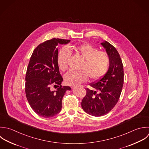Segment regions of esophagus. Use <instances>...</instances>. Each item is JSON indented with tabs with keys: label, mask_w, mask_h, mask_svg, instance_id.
<instances>
[{
	"label": "esophagus",
	"mask_w": 149,
	"mask_h": 149,
	"mask_svg": "<svg viewBox=\"0 0 149 149\" xmlns=\"http://www.w3.org/2000/svg\"><path fill=\"white\" fill-rule=\"evenodd\" d=\"M74 88V86H72V87H71V88Z\"/></svg>",
	"instance_id": "obj_1"
}]
</instances>
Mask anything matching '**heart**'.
Segmentation results:
<instances>
[{
  "label": "heart",
  "instance_id": "obj_1",
  "mask_svg": "<svg viewBox=\"0 0 149 149\" xmlns=\"http://www.w3.org/2000/svg\"><path fill=\"white\" fill-rule=\"evenodd\" d=\"M75 51L84 59L81 71L72 70L68 71L64 77L65 84L70 86L78 85L85 82L88 77L92 80H98L107 72L110 63L109 54L99 50L89 43H84L75 47ZM68 47H63L57 56V64L59 68L64 71L67 68L68 59L71 55Z\"/></svg>",
  "mask_w": 149,
  "mask_h": 149
}]
</instances>
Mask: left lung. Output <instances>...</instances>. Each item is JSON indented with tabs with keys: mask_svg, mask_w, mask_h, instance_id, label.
Listing matches in <instances>:
<instances>
[{
	"mask_svg": "<svg viewBox=\"0 0 149 149\" xmlns=\"http://www.w3.org/2000/svg\"><path fill=\"white\" fill-rule=\"evenodd\" d=\"M101 44L110 58L109 70L100 79L90 84L94 90L85 88L86 94L81 102L83 110L95 117L106 115L114 107L124 84V68L120 54L107 41Z\"/></svg>",
	"mask_w": 149,
	"mask_h": 149,
	"instance_id": "left-lung-1",
	"label": "left lung"
}]
</instances>
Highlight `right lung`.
Masks as SVG:
<instances>
[{
  "label": "right lung",
  "mask_w": 149,
  "mask_h": 149,
  "mask_svg": "<svg viewBox=\"0 0 149 149\" xmlns=\"http://www.w3.org/2000/svg\"><path fill=\"white\" fill-rule=\"evenodd\" d=\"M70 40L53 38L39 44L33 50L25 75V95L32 109L38 116L50 118L62 107V99L70 86L61 85L63 80L57 64L58 46ZM52 85H57L52 91Z\"/></svg>",
  "instance_id": "1"
}]
</instances>
